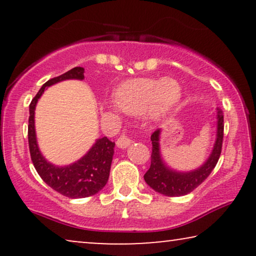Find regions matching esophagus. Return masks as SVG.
<instances>
[{
    "mask_svg": "<svg viewBox=\"0 0 256 256\" xmlns=\"http://www.w3.org/2000/svg\"><path fill=\"white\" fill-rule=\"evenodd\" d=\"M130 143H132L130 138H129V136H127V134H122L120 138H118L116 146H118V148L124 149V148H127V146L130 144Z\"/></svg>",
    "mask_w": 256,
    "mask_h": 256,
    "instance_id": "obj_1",
    "label": "esophagus"
}]
</instances>
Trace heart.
<instances>
[{
  "instance_id": "obj_1",
  "label": "heart",
  "mask_w": 256,
  "mask_h": 256,
  "mask_svg": "<svg viewBox=\"0 0 256 256\" xmlns=\"http://www.w3.org/2000/svg\"><path fill=\"white\" fill-rule=\"evenodd\" d=\"M113 96L116 107L124 113L141 114L149 110L155 116H162L180 102L182 88L172 78H138L118 85Z\"/></svg>"
}]
</instances>
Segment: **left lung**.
I'll list each match as a JSON object with an SVG mask.
<instances>
[{
  "instance_id": "1",
  "label": "left lung",
  "mask_w": 256,
  "mask_h": 256,
  "mask_svg": "<svg viewBox=\"0 0 256 256\" xmlns=\"http://www.w3.org/2000/svg\"><path fill=\"white\" fill-rule=\"evenodd\" d=\"M160 129H157L152 135V164L144 174L146 183L152 190L168 197H180L190 194L198 188L214 169L222 154L224 138V114L222 110H216V138L211 155L206 162L198 169L180 172L171 169L164 163L160 152Z\"/></svg>"
}]
</instances>
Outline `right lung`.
<instances>
[{
  "label": "right lung",
  "mask_w": 256,
  "mask_h": 256,
  "mask_svg": "<svg viewBox=\"0 0 256 256\" xmlns=\"http://www.w3.org/2000/svg\"><path fill=\"white\" fill-rule=\"evenodd\" d=\"M84 72L85 70L82 68H74L64 74L48 80L38 90L29 107L30 116L29 126H28V138H29L30 155L34 169L48 186L68 198H86L102 190L110 177L115 143L104 136L96 140L86 155L76 162L65 166H54L45 160L38 148L36 130H34V110H36L37 101L44 93L45 88L62 80H82L85 78Z\"/></svg>",
  "instance_id": "add662e5"
}]
</instances>
